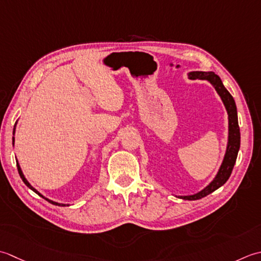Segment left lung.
Here are the masks:
<instances>
[{
    "instance_id": "1",
    "label": "left lung",
    "mask_w": 261,
    "mask_h": 261,
    "mask_svg": "<svg viewBox=\"0 0 261 261\" xmlns=\"http://www.w3.org/2000/svg\"><path fill=\"white\" fill-rule=\"evenodd\" d=\"M188 77L190 80H205L210 82L213 88L215 89L217 94L220 95L223 105L226 109L227 119H228V134H227V144L224 158L221 167L217 171L214 179L206 186L204 189H201L198 193L189 196H175V197L186 199V200H196L205 197V196L212 194L213 191L219 189L224 185L227 179L230 178L232 173L233 167H234L238 152L240 150V128L238 123V111L236 101L233 99L231 93L227 91L226 88L223 84L222 80L219 75H216L214 72H203V71H194L188 73Z\"/></svg>"
}]
</instances>
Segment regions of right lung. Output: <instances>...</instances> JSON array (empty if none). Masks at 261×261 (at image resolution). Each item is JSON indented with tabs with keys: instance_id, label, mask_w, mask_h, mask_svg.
I'll list each match as a JSON object with an SVG mask.
<instances>
[{
	"instance_id": "add662e5",
	"label": "right lung",
	"mask_w": 261,
	"mask_h": 261,
	"mask_svg": "<svg viewBox=\"0 0 261 261\" xmlns=\"http://www.w3.org/2000/svg\"><path fill=\"white\" fill-rule=\"evenodd\" d=\"M15 126H17V123H15V125H14V128H13V135H14V133H15ZM12 142H13V145H14V136L12 137ZM15 160H17V159H15ZM17 168H18V171H19V174H20V177H21V179H22V181L25 184V186L28 188H30L31 190L33 191H35V193L37 194V195H39L40 197H42L44 199H46L47 201H49L50 204H53V205H57V206H70L68 204H61V203H57V201H54V200H50V199H48L47 197H45L44 195H41L38 190H37L36 188H34L33 186H31L30 184H29V181L28 180L25 179V177H24V174H23V172H22V170H21V168H20V164H19V162H18V160H17Z\"/></svg>"
}]
</instances>
